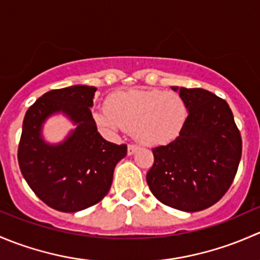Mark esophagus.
Instances as JSON below:
<instances>
[{
	"mask_svg": "<svg viewBox=\"0 0 260 260\" xmlns=\"http://www.w3.org/2000/svg\"><path fill=\"white\" fill-rule=\"evenodd\" d=\"M140 148V147H138L137 145H133V143H131V145H128V148H127V152H128V154H133L135 153L136 151H137V149Z\"/></svg>",
	"mask_w": 260,
	"mask_h": 260,
	"instance_id": "esophagus-1",
	"label": "esophagus"
}]
</instances>
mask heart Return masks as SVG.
Wrapping results in <instances>:
<instances>
[{
    "label": "heart",
    "mask_w": 260,
    "mask_h": 260,
    "mask_svg": "<svg viewBox=\"0 0 260 260\" xmlns=\"http://www.w3.org/2000/svg\"><path fill=\"white\" fill-rule=\"evenodd\" d=\"M93 118L106 135L132 129L141 143L157 146L179 136L187 118V108L175 91L131 89L109 96L107 106L94 109Z\"/></svg>",
    "instance_id": "b5f03b06"
}]
</instances>
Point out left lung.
Listing matches in <instances>:
<instances>
[{"label":"left lung","instance_id":"1","mask_svg":"<svg viewBox=\"0 0 260 260\" xmlns=\"http://www.w3.org/2000/svg\"><path fill=\"white\" fill-rule=\"evenodd\" d=\"M188 115L179 137L152 149L147 183L170 208L195 212L216 204L232 186L242 157V136L229 104L201 88H177Z\"/></svg>","mask_w":260,"mask_h":260}]
</instances>
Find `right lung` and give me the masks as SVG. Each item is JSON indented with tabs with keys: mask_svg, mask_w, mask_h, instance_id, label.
<instances>
[{
	"mask_svg": "<svg viewBox=\"0 0 260 260\" xmlns=\"http://www.w3.org/2000/svg\"><path fill=\"white\" fill-rule=\"evenodd\" d=\"M95 86L54 89L26 112L17 158L22 176L50 208L77 212L98 204L108 193L114 167L127 154V145L107 142L91 115ZM61 111L75 130L62 143L50 145L42 138L43 122Z\"/></svg>",
	"mask_w": 260,
	"mask_h": 260,
	"instance_id": "1",
	"label": "right lung"
}]
</instances>
